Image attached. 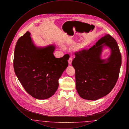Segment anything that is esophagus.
Masks as SVG:
<instances>
[{
	"label": "esophagus",
	"instance_id": "1",
	"mask_svg": "<svg viewBox=\"0 0 129 129\" xmlns=\"http://www.w3.org/2000/svg\"><path fill=\"white\" fill-rule=\"evenodd\" d=\"M72 61H73V59H72V58L70 57V58H69V60H68L69 64V65H71V64H72Z\"/></svg>",
	"mask_w": 129,
	"mask_h": 129
}]
</instances>
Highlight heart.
I'll list each match as a JSON object with an SVG mask.
<instances>
[{
	"label": "heart",
	"mask_w": 129,
	"mask_h": 129,
	"mask_svg": "<svg viewBox=\"0 0 129 129\" xmlns=\"http://www.w3.org/2000/svg\"><path fill=\"white\" fill-rule=\"evenodd\" d=\"M84 47H85V45H84V44H80L79 45H78V46L77 47V48H76V51H81L82 50H83V49L84 48Z\"/></svg>",
	"instance_id": "heart-1"
}]
</instances>
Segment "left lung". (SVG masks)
Segmentation results:
<instances>
[{
    "label": "left lung",
    "instance_id": "8db88e82",
    "mask_svg": "<svg viewBox=\"0 0 129 129\" xmlns=\"http://www.w3.org/2000/svg\"><path fill=\"white\" fill-rule=\"evenodd\" d=\"M105 47L111 50L106 59L101 57ZM72 66L75 71L76 88L82 98L95 101L111 91L118 79L121 55L116 41L106 34L88 50L75 54Z\"/></svg>",
    "mask_w": 129,
    "mask_h": 129
}]
</instances>
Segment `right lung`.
I'll list each match as a JSON object with an SVG mask.
<instances>
[{
  "label": "right lung",
  "mask_w": 129,
  "mask_h": 129,
  "mask_svg": "<svg viewBox=\"0 0 129 129\" xmlns=\"http://www.w3.org/2000/svg\"><path fill=\"white\" fill-rule=\"evenodd\" d=\"M27 31L18 40L14 50V72L25 91L34 98L52 97L58 87L59 78L68 66L69 55L55 58V45H35Z\"/></svg>",
  "instance_id": "obj_1"
}]
</instances>
